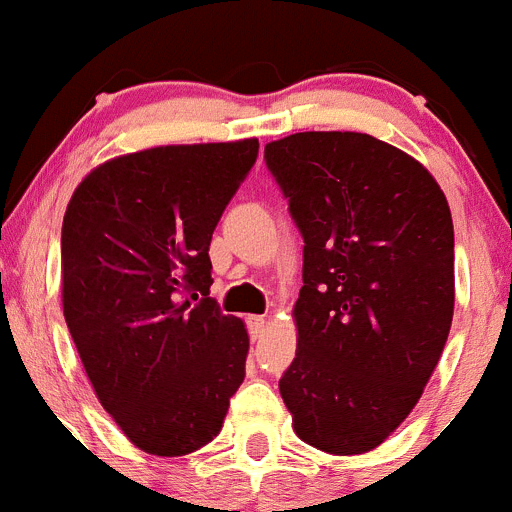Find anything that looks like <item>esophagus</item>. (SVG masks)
I'll use <instances>...</instances> for the list:
<instances>
[{
	"label": "esophagus",
	"mask_w": 512,
	"mask_h": 512,
	"mask_svg": "<svg viewBox=\"0 0 512 512\" xmlns=\"http://www.w3.org/2000/svg\"><path fill=\"white\" fill-rule=\"evenodd\" d=\"M249 333H251V338H254V341H258V338H261L263 333H266V318H263V316H251L249 318Z\"/></svg>",
	"instance_id": "obj_1"
}]
</instances>
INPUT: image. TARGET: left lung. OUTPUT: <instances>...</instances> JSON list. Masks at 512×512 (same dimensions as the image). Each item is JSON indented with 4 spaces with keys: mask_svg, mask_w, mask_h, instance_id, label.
I'll list each match as a JSON object with an SVG mask.
<instances>
[{
    "mask_svg": "<svg viewBox=\"0 0 512 512\" xmlns=\"http://www.w3.org/2000/svg\"><path fill=\"white\" fill-rule=\"evenodd\" d=\"M263 159L306 244L278 391L303 443L368 453L416 408L448 341V201L421 161L358 131H301Z\"/></svg>",
    "mask_w": 512,
    "mask_h": 512,
    "instance_id": "8db88e82",
    "label": "left lung"
}]
</instances>
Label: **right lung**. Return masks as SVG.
I'll list each match as a JSON object with an SVG mask.
<instances>
[{"label":"right lung","instance_id":"add662e5","mask_svg":"<svg viewBox=\"0 0 512 512\" xmlns=\"http://www.w3.org/2000/svg\"><path fill=\"white\" fill-rule=\"evenodd\" d=\"M258 139L171 144L104 161L62 224V303L96 398L139 450L194 453L219 435L249 333L209 298V246Z\"/></svg>","mask_w":512,"mask_h":512}]
</instances>
